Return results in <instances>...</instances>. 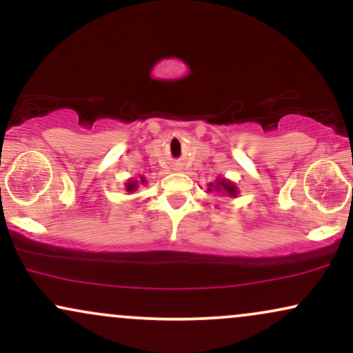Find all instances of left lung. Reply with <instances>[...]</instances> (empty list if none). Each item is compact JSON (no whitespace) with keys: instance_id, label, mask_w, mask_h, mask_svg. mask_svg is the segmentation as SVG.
<instances>
[{"instance_id":"obj_1","label":"left lung","mask_w":353,"mask_h":353,"mask_svg":"<svg viewBox=\"0 0 353 353\" xmlns=\"http://www.w3.org/2000/svg\"><path fill=\"white\" fill-rule=\"evenodd\" d=\"M209 192H221V194H228L229 197H236L237 196V188L232 184V182L228 179H217L216 184H209Z\"/></svg>"}]
</instances>
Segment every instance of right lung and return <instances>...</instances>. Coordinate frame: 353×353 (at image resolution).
<instances>
[{"label":"right lung","mask_w":353,"mask_h":353,"mask_svg":"<svg viewBox=\"0 0 353 353\" xmlns=\"http://www.w3.org/2000/svg\"><path fill=\"white\" fill-rule=\"evenodd\" d=\"M141 182H145V179L144 177H141ZM136 188H137V182L136 181H131V182H128V184H125V190H128V192H132V190H136Z\"/></svg>","instance_id":"right-lung-1"}]
</instances>
